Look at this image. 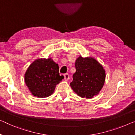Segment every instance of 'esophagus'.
<instances>
[{"label":"esophagus","mask_w":135,"mask_h":135,"mask_svg":"<svg viewBox=\"0 0 135 135\" xmlns=\"http://www.w3.org/2000/svg\"><path fill=\"white\" fill-rule=\"evenodd\" d=\"M64 79L65 80H68L70 79V75H69V74H68V73H66V74H64Z\"/></svg>","instance_id":"esophagus-1"}]
</instances>
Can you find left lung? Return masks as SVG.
<instances>
[{
	"label": "left lung",
	"mask_w": 135,
	"mask_h": 135,
	"mask_svg": "<svg viewBox=\"0 0 135 135\" xmlns=\"http://www.w3.org/2000/svg\"><path fill=\"white\" fill-rule=\"evenodd\" d=\"M75 67L70 83L73 91L80 97L88 99L99 94L105 79V71L101 64L93 57L79 56Z\"/></svg>",
	"instance_id": "left-lung-1"
}]
</instances>
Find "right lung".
Segmentation results:
<instances>
[{"label": "right lung", "mask_w": 135, "mask_h": 135, "mask_svg": "<svg viewBox=\"0 0 135 135\" xmlns=\"http://www.w3.org/2000/svg\"><path fill=\"white\" fill-rule=\"evenodd\" d=\"M59 68L51 58L35 60L25 74L26 85L31 94L41 98L53 94L56 85L64 78L59 75Z\"/></svg>", "instance_id": "1"}]
</instances>
